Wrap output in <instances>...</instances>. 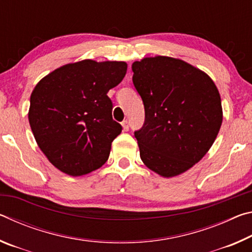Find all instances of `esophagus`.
Returning a JSON list of instances; mask_svg holds the SVG:
<instances>
[{
	"label": "esophagus",
	"mask_w": 252,
	"mask_h": 252,
	"mask_svg": "<svg viewBox=\"0 0 252 252\" xmlns=\"http://www.w3.org/2000/svg\"><path fill=\"white\" fill-rule=\"evenodd\" d=\"M122 127H123V131H127L129 130V127H130V122L127 121V120H125V121H122Z\"/></svg>",
	"instance_id": "esophagus-1"
}]
</instances>
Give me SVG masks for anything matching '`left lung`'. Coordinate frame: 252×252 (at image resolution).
I'll use <instances>...</instances> for the list:
<instances>
[{"mask_svg": "<svg viewBox=\"0 0 252 252\" xmlns=\"http://www.w3.org/2000/svg\"><path fill=\"white\" fill-rule=\"evenodd\" d=\"M132 71L146 112L134 132L140 157L160 176L176 177L198 163L219 133L218 89L208 74L179 59L144 58Z\"/></svg>", "mask_w": 252, "mask_h": 252, "instance_id": "left-lung-1", "label": "left lung"}]
</instances>
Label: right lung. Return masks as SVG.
Returning <instances> with one entry per match:
<instances>
[{"label":"right lung","mask_w":252,"mask_h":252,"mask_svg":"<svg viewBox=\"0 0 252 252\" xmlns=\"http://www.w3.org/2000/svg\"><path fill=\"white\" fill-rule=\"evenodd\" d=\"M126 63H69L35 85L30 99L29 122L41 151L60 171L88 174L108 160L111 143L121 133L106 95L121 82Z\"/></svg>","instance_id":"right-lung-1"}]
</instances>
